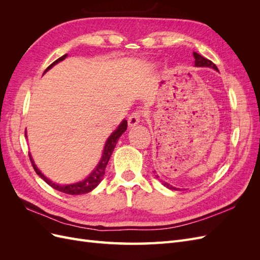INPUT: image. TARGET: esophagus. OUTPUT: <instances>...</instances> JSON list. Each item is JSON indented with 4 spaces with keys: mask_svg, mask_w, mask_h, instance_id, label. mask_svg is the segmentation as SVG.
I'll return each mask as SVG.
<instances>
[{
    "mask_svg": "<svg viewBox=\"0 0 260 260\" xmlns=\"http://www.w3.org/2000/svg\"><path fill=\"white\" fill-rule=\"evenodd\" d=\"M145 115V113L143 114V111H136L135 113H133L128 119V125L129 127H135V125H137L140 120H141V117H143Z\"/></svg>",
    "mask_w": 260,
    "mask_h": 260,
    "instance_id": "esophagus-1",
    "label": "esophagus"
}]
</instances>
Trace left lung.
Wrapping results in <instances>:
<instances>
[{"label":"left lung","mask_w":260,"mask_h":260,"mask_svg":"<svg viewBox=\"0 0 260 260\" xmlns=\"http://www.w3.org/2000/svg\"><path fill=\"white\" fill-rule=\"evenodd\" d=\"M193 55H194V58H195V66H198V67H210V68H214V69L218 70L217 66H216L211 60L205 58V57L202 56V55H200L199 53H196V52H193ZM157 178H158V176H157ZM161 182H162V184H164L165 186L169 187L170 190H178V188H176V187H174V186H171L170 184H168V183H166V182H164L162 180H161Z\"/></svg>","instance_id":"1"}]
</instances>
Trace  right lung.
<instances>
[{"label":"right lung","mask_w":260,"mask_h":260,"mask_svg":"<svg viewBox=\"0 0 260 260\" xmlns=\"http://www.w3.org/2000/svg\"><path fill=\"white\" fill-rule=\"evenodd\" d=\"M66 57H67V54L62 55L61 57H59L58 59L53 61L52 64H51L48 68L45 69V72H48V70H49L50 68H52L55 64H57L58 61H60V60H62V59H65ZM45 72H44V73H45ZM127 127H128L127 120H123V121L119 124V127L117 128V130H115V131L112 133V136L109 137L108 140L106 141V144H105V146H104L103 155H102V158H101L99 165L96 166V168L92 171V174H91L88 178L84 179L83 181H81V182H77V183H75V184H68V185H59V184L54 183V182H52L51 180H49L48 178L44 177V176L41 174V171L37 168V166L35 165L32 158H31V155L29 154L30 161H31V164H32V167H34L35 171L37 172V175L40 176V177L45 181L46 183H48L50 186H52L53 188H55V190H57V191L62 192V193H65V194H70V195H80V194L89 193V192H91V191L93 190V188H95V187L99 185V183L102 181V179H103V177H104V175H105V168H106V166H107L109 158H111V156H112V154H113L114 148H115V146H116V144H117V142H118V139H119V138L121 137L122 133H123L125 130H127Z\"/></svg>","instance_id":"add662e5"}]
</instances>
